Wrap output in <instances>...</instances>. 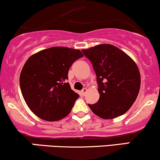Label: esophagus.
Listing matches in <instances>:
<instances>
[{"label": "esophagus", "mask_w": 160, "mask_h": 160, "mask_svg": "<svg viewBox=\"0 0 160 160\" xmlns=\"http://www.w3.org/2000/svg\"><path fill=\"white\" fill-rule=\"evenodd\" d=\"M87 88H83V89L82 90V95L83 96H84L86 94V93H87Z\"/></svg>", "instance_id": "esophagus-1"}]
</instances>
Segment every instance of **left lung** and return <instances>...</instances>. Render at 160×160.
Instances as JSON below:
<instances>
[{"instance_id":"8db88e82","label":"left lung","mask_w":160,"mask_h":160,"mask_svg":"<svg viewBox=\"0 0 160 160\" xmlns=\"http://www.w3.org/2000/svg\"><path fill=\"white\" fill-rule=\"evenodd\" d=\"M82 51L93 65L99 93L98 102L88 106L103 119H113L126 113L136 101L140 89L141 76L136 63L110 44Z\"/></svg>"}]
</instances>
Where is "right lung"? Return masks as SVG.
Wrapping results in <instances>:
<instances>
[{
	"label": "right lung",
	"mask_w": 160,
	"mask_h": 160,
	"mask_svg": "<svg viewBox=\"0 0 160 160\" xmlns=\"http://www.w3.org/2000/svg\"><path fill=\"white\" fill-rule=\"evenodd\" d=\"M82 57L80 50L52 47L28 58L20 74V88L28 106L37 117L54 121L69 114L79 95L67 82L69 69Z\"/></svg>",
	"instance_id": "right-lung-1"
}]
</instances>
